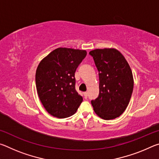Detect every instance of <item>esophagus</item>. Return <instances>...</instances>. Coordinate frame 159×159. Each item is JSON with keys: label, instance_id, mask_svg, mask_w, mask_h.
Returning <instances> with one entry per match:
<instances>
[{"label": "esophagus", "instance_id": "34e87169", "mask_svg": "<svg viewBox=\"0 0 159 159\" xmlns=\"http://www.w3.org/2000/svg\"><path fill=\"white\" fill-rule=\"evenodd\" d=\"M83 95H84L85 98H88V93L87 92H85L84 93H83Z\"/></svg>", "mask_w": 159, "mask_h": 159}]
</instances>
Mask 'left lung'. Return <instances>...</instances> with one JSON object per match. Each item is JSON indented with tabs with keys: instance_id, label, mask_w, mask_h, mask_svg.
<instances>
[{
	"instance_id": "obj_1",
	"label": "left lung",
	"mask_w": 159,
	"mask_h": 159,
	"mask_svg": "<svg viewBox=\"0 0 159 159\" xmlns=\"http://www.w3.org/2000/svg\"><path fill=\"white\" fill-rule=\"evenodd\" d=\"M99 71V93L91 100L94 111L104 120L121 115L131 98L133 77L130 67L119 51L114 48L90 51Z\"/></svg>"
}]
</instances>
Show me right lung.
<instances>
[{
	"label": "right lung",
	"mask_w": 159,
	"mask_h": 159,
	"mask_svg": "<svg viewBox=\"0 0 159 159\" xmlns=\"http://www.w3.org/2000/svg\"><path fill=\"white\" fill-rule=\"evenodd\" d=\"M86 55L85 50L59 48L38 66V95L44 108L53 116H71L81 104L82 97L76 90L75 72Z\"/></svg>",
	"instance_id": "add662e5"
}]
</instances>
